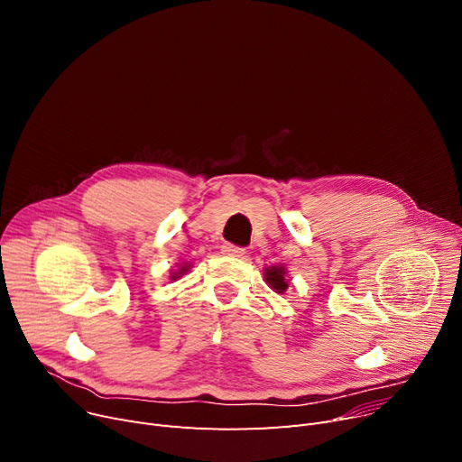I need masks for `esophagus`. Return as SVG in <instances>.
<instances>
[{"mask_svg": "<svg viewBox=\"0 0 462 462\" xmlns=\"http://www.w3.org/2000/svg\"><path fill=\"white\" fill-rule=\"evenodd\" d=\"M221 251H223V254H228V256H237V258L245 256V253H247L244 247H236V245H230V244H225V245L221 247Z\"/></svg>", "mask_w": 462, "mask_h": 462, "instance_id": "esophagus-1", "label": "esophagus"}]
</instances>
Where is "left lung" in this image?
<instances>
[{
    "label": "left lung",
    "instance_id": "8db88e82",
    "mask_svg": "<svg viewBox=\"0 0 462 462\" xmlns=\"http://www.w3.org/2000/svg\"><path fill=\"white\" fill-rule=\"evenodd\" d=\"M263 281L268 282V286L277 294H284L288 290V284H290L288 272H286L284 265H281V263L268 265V268H263Z\"/></svg>",
    "mask_w": 462,
    "mask_h": 462
}]
</instances>
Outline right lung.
<instances>
[{"label": "right lung", "instance_id": "right-lung-1", "mask_svg": "<svg viewBox=\"0 0 462 462\" xmlns=\"http://www.w3.org/2000/svg\"><path fill=\"white\" fill-rule=\"evenodd\" d=\"M189 270H190V263H189V262H181V263H178V270L170 273V279L178 281L180 277H183L185 273H189Z\"/></svg>", "mask_w": 462, "mask_h": 462}]
</instances>
